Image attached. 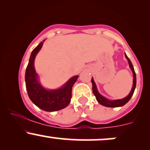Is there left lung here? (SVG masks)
<instances>
[{
    "instance_id": "1",
    "label": "left lung",
    "mask_w": 150,
    "mask_h": 150,
    "mask_svg": "<svg viewBox=\"0 0 150 150\" xmlns=\"http://www.w3.org/2000/svg\"><path fill=\"white\" fill-rule=\"evenodd\" d=\"M125 58H127L128 60V63H129V66H130V69H131L132 74H133V85H132V87L130 92L129 93V94L126 97L123 98L122 99H117V100H108V99L105 98L103 96H101L100 94H99V92H98L97 86H96L95 82H94L93 78H92V92L93 94H94V96L96 97V99L98 102L99 104L103 105V106H106V107H119V106H122L123 105H125L126 103H128L129 100L130 99V98L132 97V94H133L134 91H135V87H136V75H135V70H134L133 66H132V64L130 61V60L129 59L127 55L125 54Z\"/></svg>"
}]
</instances>
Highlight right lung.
Listing matches in <instances>:
<instances>
[{"instance_id":"right-lung-1","label":"right lung","mask_w":150,"mask_h":150,"mask_svg":"<svg viewBox=\"0 0 150 150\" xmlns=\"http://www.w3.org/2000/svg\"><path fill=\"white\" fill-rule=\"evenodd\" d=\"M44 40L32 51L25 72L26 89L31 101L44 111H56L68 106L72 97V88L78 75L70 79L64 86L57 89L48 90L42 87L38 80V75L34 66L36 56L42 49Z\"/></svg>"}]
</instances>
